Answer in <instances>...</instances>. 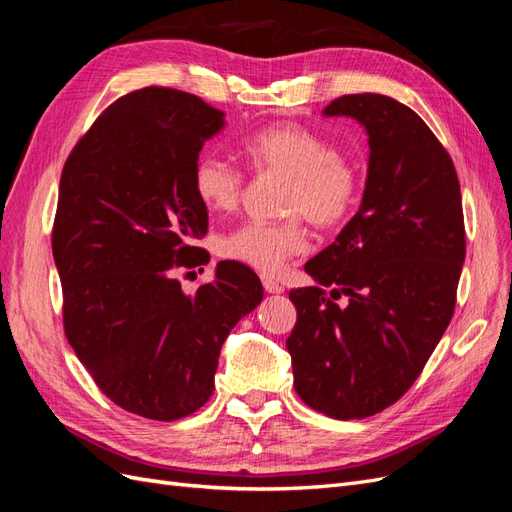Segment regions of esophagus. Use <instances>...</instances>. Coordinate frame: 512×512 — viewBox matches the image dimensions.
<instances>
[{"label":"esophagus","instance_id":"esophagus-1","mask_svg":"<svg viewBox=\"0 0 512 512\" xmlns=\"http://www.w3.org/2000/svg\"><path fill=\"white\" fill-rule=\"evenodd\" d=\"M260 280H262V288H265L267 292H271V294H280V292H284V286L277 282V280H273L271 275H260Z\"/></svg>","mask_w":512,"mask_h":512}]
</instances>
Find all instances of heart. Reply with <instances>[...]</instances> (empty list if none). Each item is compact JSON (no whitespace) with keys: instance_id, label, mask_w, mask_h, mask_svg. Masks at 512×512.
<instances>
[{"instance_id":"obj_1","label":"heart","mask_w":512,"mask_h":512,"mask_svg":"<svg viewBox=\"0 0 512 512\" xmlns=\"http://www.w3.org/2000/svg\"><path fill=\"white\" fill-rule=\"evenodd\" d=\"M241 156L256 175H284L282 220H250L218 239V254L265 273H277L286 260L307 250L305 218L318 228L342 226L361 190L354 162L331 147L322 134L294 121H280L247 134ZM192 188L209 211L239 205L245 173L218 156H200L192 168Z\"/></svg>"}]
</instances>
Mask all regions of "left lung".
Listing matches in <instances>:
<instances>
[{
	"mask_svg": "<svg viewBox=\"0 0 512 512\" xmlns=\"http://www.w3.org/2000/svg\"><path fill=\"white\" fill-rule=\"evenodd\" d=\"M324 115L363 123L369 173L361 209L305 265L316 286L290 290L286 348L297 395L350 421L393 406L421 376L455 312L466 226L455 164L412 108L350 94Z\"/></svg>",
	"mask_w": 512,
	"mask_h": 512,
	"instance_id": "obj_1",
	"label": "left lung"
}]
</instances>
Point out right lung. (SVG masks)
<instances>
[{"label": "right lung", "instance_id": "obj_1", "mask_svg": "<svg viewBox=\"0 0 512 512\" xmlns=\"http://www.w3.org/2000/svg\"><path fill=\"white\" fill-rule=\"evenodd\" d=\"M222 126L220 108L149 85L104 108L61 170L51 243L66 339L113 404L151 421L207 404L224 339L262 301L243 262L222 260L194 294L175 277L209 262L192 168Z\"/></svg>", "mask_w": 512, "mask_h": 512}]
</instances>
